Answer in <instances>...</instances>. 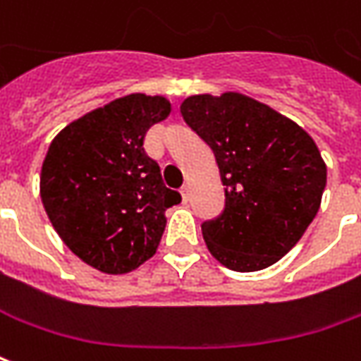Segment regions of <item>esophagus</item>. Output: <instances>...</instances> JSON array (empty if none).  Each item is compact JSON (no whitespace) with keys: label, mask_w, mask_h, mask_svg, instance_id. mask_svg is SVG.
<instances>
[{"label":"esophagus","mask_w":361,"mask_h":361,"mask_svg":"<svg viewBox=\"0 0 361 361\" xmlns=\"http://www.w3.org/2000/svg\"><path fill=\"white\" fill-rule=\"evenodd\" d=\"M181 197H183V201H189V197H191V193H189V185L185 183L183 188H181Z\"/></svg>","instance_id":"1"}]
</instances>
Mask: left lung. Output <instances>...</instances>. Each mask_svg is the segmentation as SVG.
Returning <instances> with one entry per match:
<instances>
[{"instance_id": "1", "label": "left lung", "mask_w": 361, "mask_h": 361, "mask_svg": "<svg viewBox=\"0 0 361 361\" xmlns=\"http://www.w3.org/2000/svg\"><path fill=\"white\" fill-rule=\"evenodd\" d=\"M189 127L211 146L224 209L201 224L209 252L234 271H258L293 248L312 223L326 164L303 128L248 95H191Z\"/></svg>"}]
</instances>
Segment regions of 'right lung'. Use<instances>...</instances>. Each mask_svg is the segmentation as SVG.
Wrapping results in <instances>:
<instances>
[{
    "mask_svg": "<svg viewBox=\"0 0 361 361\" xmlns=\"http://www.w3.org/2000/svg\"><path fill=\"white\" fill-rule=\"evenodd\" d=\"M170 111L162 95L130 93L85 113L50 142L40 170L44 211L68 248L103 274H128L152 258L166 209L181 201L142 146Z\"/></svg>",
    "mask_w": 361,
    "mask_h": 361,
    "instance_id": "obj_1",
    "label": "right lung"
}]
</instances>
